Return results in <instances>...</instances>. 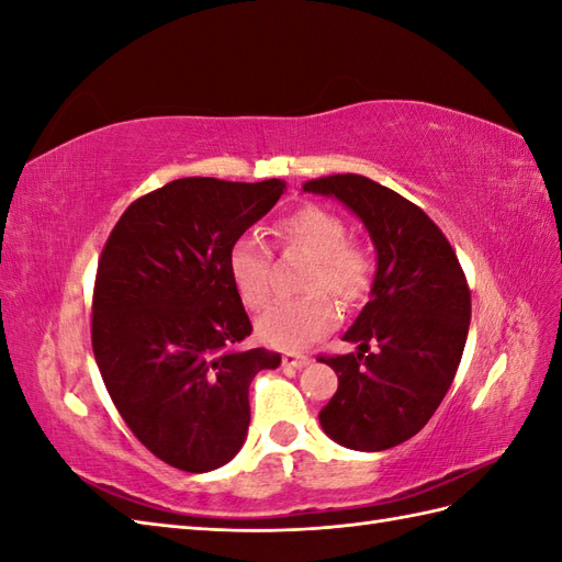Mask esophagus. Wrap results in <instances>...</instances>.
Here are the masks:
<instances>
[{"mask_svg":"<svg viewBox=\"0 0 562 562\" xmlns=\"http://www.w3.org/2000/svg\"><path fill=\"white\" fill-rule=\"evenodd\" d=\"M308 362V355H302V352H284L282 355V367H292V369H302L306 367Z\"/></svg>","mask_w":562,"mask_h":562,"instance_id":"obj_1","label":"esophagus"}]
</instances>
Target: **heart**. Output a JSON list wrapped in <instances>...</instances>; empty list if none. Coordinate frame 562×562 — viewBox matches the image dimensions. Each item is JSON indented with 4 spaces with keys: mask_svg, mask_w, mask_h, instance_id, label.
Wrapping results in <instances>:
<instances>
[{
    "mask_svg": "<svg viewBox=\"0 0 562 562\" xmlns=\"http://www.w3.org/2000/svg\"><path fill=\"white\" fill-rule=\"evenodd\" d=\"M282 241L314 258L306 278L304 296L272 304L258 318V338L278 350L306 348L336 328L338 304H357L372 290L374 256L372 250L348 241V224L340 214L318 205H306L280 222ZM229 274L238 294L250 308H260L270 296V248L256 234L238 236L229 248Z\"/></svg>",
    "mask_w": 562,
    "mask_h": 562,
    "instance_id": "1",
    "label": "heart"
}]
</instances>
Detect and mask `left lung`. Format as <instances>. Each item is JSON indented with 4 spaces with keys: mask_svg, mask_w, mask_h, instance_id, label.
<instances>
[{
    "mask_svg": "<svg viewBox=\"0 0 562 562\" xmlns=\"http://www.w3.org/2000/svg\"><path fill=\"white\" fill-rule=\"evenodd\" d=\"M304 190L342 202L376 250L369 302L342 336L357 352L321 357L338 391L318 420L340 447L384 451L420 432L447 396L469 336V284L439 226L391 188L338 173Z\"/></svg>",
    "mask_w": 562,
    "mask_h": 562,
    "instance_id": "left-lung-1",
    "label": "left lung"
}]
</instances>
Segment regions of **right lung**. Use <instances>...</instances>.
Segmentation results:
<instances>
[{
  "label": "right lung",
  "mask_w": 562,
  "mask_h": 562,
  "mask_svg": "<svg viewBox=\"0 0 562 562\" xmlns=\"http://www.w3.org/2000/svg\"><path fill=\"white\" fill-rule=\"evenodd\" d=\"M288 190L280 178H178L135 200L99 260L91 345L117 413L154 457L188 473L229 463L248 386L280 355L238 345L250 321L229 248Z\"/></svg>",
  "instance_id": "obj_1"
}]
</instances>
